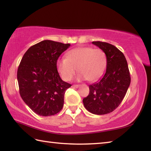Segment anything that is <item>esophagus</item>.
I'll list each match as a JSON object with an SVG mask.
<instances>
[{
    "label": "esophagus",
    "mask_w": 151,
    "mask_h": 151,
    "mask_svg": "<svg viewBox=\"0 0 151 151\" xmlns=\"http://www.w3.org/2000/svg\"><path fill=\"white\" fill-rule=\"evenodd\" d=\"M79 86H80V85H73V88H78Z\"/></svg>",
    "instance_id": "esophagus-1"
}]
</instances>
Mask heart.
Returning a JSON list of instances; mask_svg holds the SVG:
<instances>
[{
    "mask_svg": "<svg viewBox=\"0 0 151 151\" xmlns=\"http://www.w3.org/2000/svg\"><path fill=\"white\" fill-rule=\"evenodd\" d=\"M106 65V57L104 51L90 47L75 48L66 53V58L57 62L58 72L64 81H70L78 72L77 79L93 82L103 75Z\"/></svg>",
    "mask_w": 151,
    "mask_h": 151,
    "instance_id": "obj_1",
    "label": "heart"
}]
</instances>
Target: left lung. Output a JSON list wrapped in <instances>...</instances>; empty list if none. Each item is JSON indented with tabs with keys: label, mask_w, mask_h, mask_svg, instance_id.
Instances as JSON below:
<instances>
[{
	"label": "left lung",
	"mask_w": 151,
	"mask_h": 151,
	"mask_svg": "<svg viewBox=\"0 0 151 151\" xmlns=\"http://www.w3.org/2000/svg\"><path fill=\"white\" fill-rule=\"evenodd\" d=\"M105 53L106 69L96 83L89 85L88 95L83 99L85 109L94 114H105L114 111L123 100L131 83V76L124 55L114 45L94 41Z\"/></svg>",
	"instance_id": "obj_1"
}]
</instances>
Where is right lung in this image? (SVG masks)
<instances>
[{
    "instance_id": "obj_1",
    "label": "right lung",
    "mask_w": 151,
    "mask_h": 151,
    "mask_svg": "<svg viewBox=\"0 0 151 151\" xmlns=\"http://www.w3.org/2000/svg\"><path fill=\"white\" fill-rule=\"evenodd\" d=\"M70 46L42 40L30 47L20 61L17 71L20 96L40 116L55 115L63 109L65 91L71 85L60 77L57 62Z\"/></svg>"
}]
</instances>
